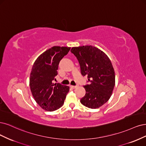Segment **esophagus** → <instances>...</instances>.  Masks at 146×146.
Listing matches in <instances>:
<instances>
[{
    "instance_id": "1",
    "label": "esophagus",
    "mask_w": 146,
    "mask_h": 146,
    "mask_svg": "<svg viewBox=\"0 0 146 146\" xmlns=\"http://www.w3.org/2000/svg\"><path fill=\"white\" fill-rule=\"evenodd\" d=\"M78 86H71V87L72 88H76Z\"/></svg>"
}]
</instances>
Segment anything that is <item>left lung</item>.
Listing matches in <instances>:
<instances>
[{"mask_svg": "<svg viewBox=\"0 0 146 146\" xmlns=\"http://www.w3.org/2000/svg\"><path fill=\"white\" fill-rule=\"evenodd\" d=\"M71 52L79 63L82 76H87L88 84L84 86L86 95L81 103L90 109H97L110 99L115 84V71L109 57L92 45L73 47Z\"/></svg>", "mask_w": 146, "mask_h": 146, "instance_id": "obj_1", "label": "left lung"}]
</instances>
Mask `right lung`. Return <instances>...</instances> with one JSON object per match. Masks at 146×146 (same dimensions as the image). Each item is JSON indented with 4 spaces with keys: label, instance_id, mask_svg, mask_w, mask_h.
<instances>
[{
    "label": "right lung",
    "instance_id": "obj_1",
    "mask_svg": "<svg viewBox=\"0 0 146 146\" xmlns=\"http://www.w3.org/2000/svg\"><path fill=\"white\" fill-rule=\"evenodd\" d=\"M70 47L54 46L40 54L33 65L30 87L37 104L49 111L58 110L64 105L69 87L54 84L58 65Z\"/></svg>",
    "mask_w": 146,
    "mask_h": 146
}]
</instances>
